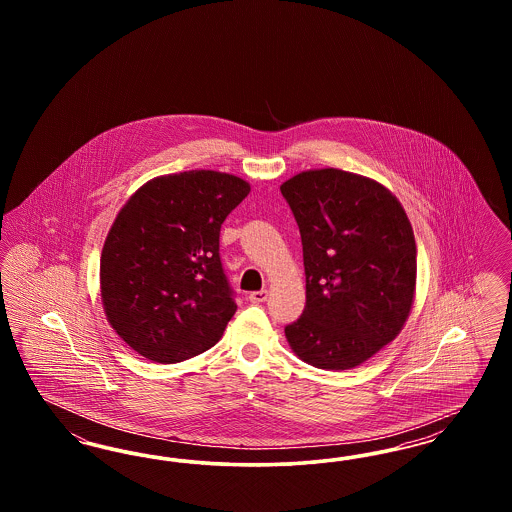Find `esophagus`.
<instances>
[{
    "mask_svg": "<svg viewBox=\"0 0 512 512\" xmlns=\"http://www.w3.org/2000/svg\"><path fill=\"white\" fill-rule=\"evenodd\" d=\"M251 303H265L268 299L267 290H259V292H251L249 293V297H247Z\"/></svg>",
    "mask_w": 512,
    "mask_h": 512,
    "instance_id": "1",
    "label": "esophagus"
}]
</instances>
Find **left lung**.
<instances>
[{
  "mask_svg": "<svg viewBox=\"0 0 512 512\" xmlns=\"http://www.w3.org/2000/svg\"><path fill=\"white\" fill-rule=\"evenodd\" d=\"M299 226L305 311L286 326L293 353L317 368L365 363L401 332L413 305L416 245L397 197L338 169L280 186Z\"/></svg>",
  "mask_w": 512,
  "mask_h": 512,
  "instance_id": "1",
  "label": "left lung"
}]
</instances>
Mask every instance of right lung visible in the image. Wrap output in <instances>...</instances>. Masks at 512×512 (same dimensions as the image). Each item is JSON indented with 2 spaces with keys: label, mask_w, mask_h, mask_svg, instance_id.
I'll return each mask as SVG.
<instances>
[{
  "label": "right lung",
  "mask_w": 512,
  "mask_h": 512,
  "mask_svg": "<svg viewBox=\"0 0 512 512\" xmlns=\"http://www.w3.org/2000/svg\"><path fill=\"white\" fill-rule=\"evenodd\" d=\"M249 184L188 171L149 180L113 222L101 251L109 324L136 353L180 363L222 338L238 305L220 263V226Z\"/></svg>",
  "instance_id": "obj_1"
}]
</instances>
